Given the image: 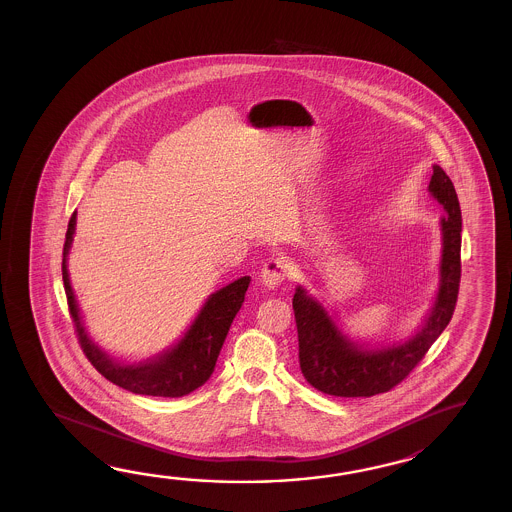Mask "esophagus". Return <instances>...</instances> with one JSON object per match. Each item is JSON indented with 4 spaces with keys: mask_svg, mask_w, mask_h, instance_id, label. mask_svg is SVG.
<instances>
[{
    "mask_svg": "<svg viewBox=\"0 0 512 512\" xmlns=\"http://www.w3.org/2000/svg\"><path fill=\"white\" fill-rule=\"evenodd\" d=\"M291 274L289 263L283 258H269L261 267V282L267 287H278L280 283L285 282Z\"/></svg>",
    "mask_w": 512,
    "mask_h": 512,
    "instance_id": "34e87169",
    "label": "esophagus"
}]
</instances>
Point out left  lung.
<instances>
[{
	"mask_svg": "<svg viewBox=\"0 0 512 512\" xmlns=\"http://www.w3.org/2000/svg\"><path fill=\"white\" fill-rule=\"evenodd\" d=\"M428 190L446 210L441 218V280L432 313L415 337L392 348L362 349L340 333L322 305L302 287L296 289L293 309L300 370L318 392L335 397H371L390 392L423 360L454 315L461 280V208L454 183L437 164Z\"/></svg>",
	"mask_w": 512,
	"mask_h": 512,
	"instance_id": "1",
	"label": "left lung"
}]
</instances>
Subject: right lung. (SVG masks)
Masks as SVG:
<instances>
[{
	"label": "right lung",
	"mask_w": 512,
	"mask_h": 512,
	"mask_svg": "<svg viewBox=\"0 0 512 512\" xmlns=\"http://www.w3.org/2000/svg\"><path fill=\"white\" fill-rule=\"evenodd\" d=\"M75 225H77V212H73L67 225L64 258H62V278H64L69 315L73 318V326L77 331L78 344L87 360L93 364V368L113 384L139 395L174 399V397L188 395L199 386H203L216 368L219 351L223 348V342L227 338L234 316L240 311L241 304L245 300L251 278L243 276L240 280L229 283L227 287L210 294L207 304L203 305V309L199 311L194 324L174 348L146 362L120 364L104 351H100V348L95 346V342L87 337L82 318L78 313L77 300L67 274V252L73 241Z\"/></svg>",
	"instance_id": "right-lung-1"
}]
</instances>
